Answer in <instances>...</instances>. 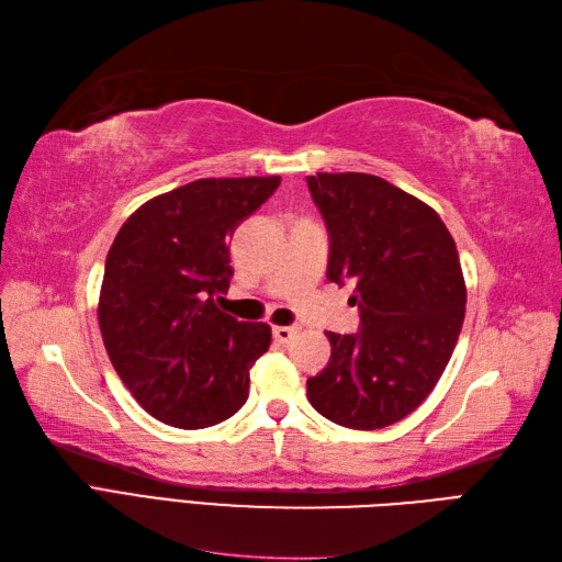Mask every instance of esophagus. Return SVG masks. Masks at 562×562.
<instances>
[{"instance_id":"34e87169","label":"esophagus","mask_w":562,"mask_h":562,"mask_svg":"<svg viewBox=\"0 0 562 562\" xmlns=\"http://www.w3.org/2000/svg\"><path fill=\"white\" fill-rule=\"evenodd\" d=\"M297 334L295 326H273V338L279 340V344H289V340Z\"/></svg>"}]
</instances>
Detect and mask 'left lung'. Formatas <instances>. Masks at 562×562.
I'll use <instances>...</instances> for the list:
<instances>
[{"label":"left lung","instance_id":"1","mask_svg":"<svg viewBox=\"0 0 562 562\" xmlns=\"http://www.w3.org/2000/svg\"><path fill=\"white\" fill-rule=\"evenodd\" d=\"M331 250L326 279L352 283L360 334L328 331L331 360L307 398L340 427L401 422L434 391L458 344L464 279L456 240L429 204L372 173L307 176Z\"/></svg>","mask_w":562,"mask_h":562}]
</instances>
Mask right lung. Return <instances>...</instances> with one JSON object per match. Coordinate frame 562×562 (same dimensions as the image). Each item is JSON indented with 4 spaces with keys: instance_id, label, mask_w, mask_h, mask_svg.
<instances>
[{
    "instance_id": "add662e5",
    "label": "right lung",
    "mask_w": 562,
    "mask_h": 562,
    "mask_svg": "<svg viewBox=\"0 0 562 562\" xmlns=\"http://www.w3.org/2000/svg\"><path fill=\"white\" fill-rule=\"evenodd\" d=\"M281 176L200 178L147 200L106 255L98 319L116 374L155 419L204 429L248 401L250 367L271 344L265 322H238L228 238Z\"/></svg>"
}]
</instances>
